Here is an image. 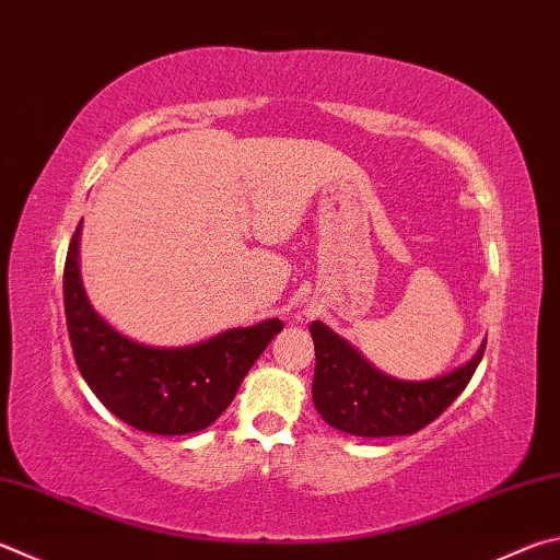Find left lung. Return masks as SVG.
<instances>
[{
	"label": "left lung",
	"instance_id": "obj_1",
	"mask_svg": "<svg viewBox=\"0 0 560 560\" xmlns=\"http://www.w3.org/2000/svg\"><path fill=\"white\" fill-rule=\"evenodd\" d=\"M315 345L313 404L325 423L362 439H386L421 431L448 409L480 364L485 345L475 358L439 380L401 382L386 377L328 325L313 320Z\"/></svg>",
	"mask_w": 560,
	"mask_h": 560
}]
</instances>
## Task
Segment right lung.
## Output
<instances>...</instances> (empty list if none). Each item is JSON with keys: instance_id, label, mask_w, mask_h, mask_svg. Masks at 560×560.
Returning a JSON list of instances; mask_svg holds the SVG:
<instances>
[{"instance_id": "obj_1", "label": "right lung", "mask_w": 560, "mask_h": 560, "mask_svg": "<svg viewBox=\"0 0 560 560\" xmlns=\"http://www.w3.org/2000/svg\"><path fill=\"white\" fill-rule=\"evenodd\" d=\"M80 225L63 269L68 338L80 374L107 409L139 431L183 435L208 429L235 399L279 318L232 328L190 348H147L119 335L90 306L78 269Z\"/></svg>"}]
</instances>
